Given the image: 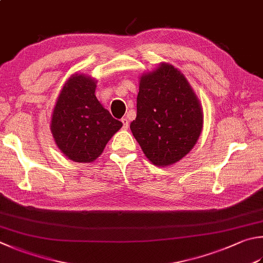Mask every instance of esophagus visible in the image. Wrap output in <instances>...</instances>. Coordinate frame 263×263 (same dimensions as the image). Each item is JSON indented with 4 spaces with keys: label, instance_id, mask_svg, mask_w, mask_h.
I'll return each mask as SVG.
<instances>
[{
    "label": "esophagus",
    "instance_id": "obj_1",
    "mask_svg": "<svg viewBox=\"0 0 263 263\" xmlns=\"http://www.w3.org/2000/svg\"><path fill=\"white\" fill-rule=\"evenodd\" d=\"M121 122H122V128H123V129H128V127H129V120H128V119L127 118H122L121 119Z\"/></svg>",
    "mask_w": 263,
    "mask_h": 263
}]
</instances>
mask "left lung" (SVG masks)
I'll return each instance as SVG.
<instances>
[{
    "label": "left lung",
    "instance_id": "left-lung-1",
    "mask_svg": "<svg viewBox=\"0 0 263 263\" xmlns=\"http://www.w3.org/2000/svg\"><path fill=\"white\" fill-rule=\"evenodd\" d=\"M202 123L199 98L180 70L160 63L140 77L130 130L153 165L167 167L185 157L196 145Z\"/></svg>",
    "mask_w": 263,
    "mask_h": 263
}]
</instances>
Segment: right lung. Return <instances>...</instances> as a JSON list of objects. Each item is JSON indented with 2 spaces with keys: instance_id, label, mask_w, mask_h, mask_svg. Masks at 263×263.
I'll return each mask as SVG.
<instances>
[{
  "instance_id": "1",
  "label": "right lung",
  "mask_w": 263,
  "mask_h": 263,
  "mask_svg": "<svg viewBox=\"0 0 263 263\" xmlns=\"http://www.w3.org/2000/svg\"><path fill=\"white\" fill-rule=\"evenodd\" d=\"M96 87L93 78L72 74L54 104L50 130L59 150L72 161H95L122 127V122L116 120L97 100Z\"/></svg>"
}]
</instances>
